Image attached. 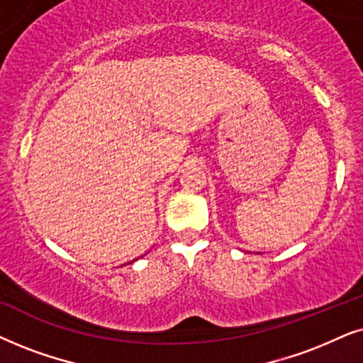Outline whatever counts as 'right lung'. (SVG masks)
<instances>
[{
    "label": "right lung",
    "instance_id": "obj_1",
    "mask_svg": "<svg viewBox=\"0 0 363 363\" xmlns=\"http://www.w3.org/2000/svg\"><path fill=\"white\" fill-rule=\"evenodd\" d=\"M129 264H131V262H129Z\"/></svg>",
    "mask_w": 363,
    "mask_h": 363
}]
</instances>
